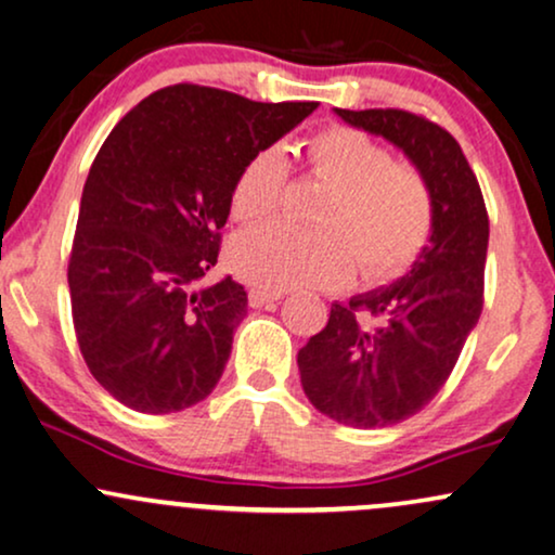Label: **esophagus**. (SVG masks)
<instances>
[{"label":"esophagus","instance_id":"34e87169","mask_svg":"<svg viewBox=\"0 0 555 555\" xmlns=\"http://www.w3.org/2000/svg\"><path fill=\"white\" fill-rule=\"evenodd\" d=\"M276 299H282V292H266V289H250L248 292V305L250 307H266V305H271V301H276Z\"/></svg>","mask_w":555,"mask_h":555}]
</instances>
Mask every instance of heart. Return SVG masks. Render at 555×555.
<instances>
[{
	"label": "heart",
	"instance_id": "1",
	"mask_svg": "<svg viewBox=\"0 0 555 555\" xmlns=\"http://www.w3.org/2000/svg\"><path fill=\"white\" fill-rule=\"evenodd\" d=\"M312 173L330 189L318 233L284 222L248 230L230 245V266L263 289H330L348 282L359 261L363 279L382 282L423 254L433 233V196L415 168L395 164L363 130L330 125L305 143ZM286 156L263 149L237 173L230 209L241 222L276 212L286 189Z\"/></svg>",
	"mask_w": 555,
	"mask_h": 555
}]
</instances>
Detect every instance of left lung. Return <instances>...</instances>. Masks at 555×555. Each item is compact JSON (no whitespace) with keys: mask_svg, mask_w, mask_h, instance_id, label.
Masks as SVG:
<instances>
[{"mask_svg":"<svg viewBox=\"0 0 555 555\" xmlns=\"http://www.w3.org/2000/svg\"><path fill=\"white\" fill-rule=\"evenodd\" d=\"M335 115L397 145L433 196V233L395 284L333 301L327 325L297 353L314 410L350 427H387L438 395L483 305L489 217L472 166L451 132L404 109ZM379 318L376 328L362 314Z\"/></svg>","mask_w":555,"mask_h":555,"instance_id":"8db88e82","label":"left lung"}]
</instances>
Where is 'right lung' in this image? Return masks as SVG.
Here are the masks:
<instances>
[{"instance_id": "add662e5", "label": "right lung", "mask_w": 555, "mask_h": 555, "mask_svg": "<svg viewBox=\"0 0 555 555\" xmlns=\"http://www.w3.org/2000/svg\"><path fill=\"white\" fill-rule=\"evenodd\" d=\"M314 109L177 83L104 140L83 184L68 289L83 361L117 402L166 415L217 387L248 294L230 276L196 282L217 263L245 160Z\"/></svg>"}]
</instances>
